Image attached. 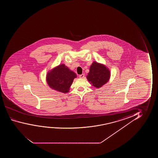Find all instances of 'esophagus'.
Instances as JSON below:
<instances>
[{"instance_id":"esophagus-1","label":"esophagus","mask_w":158,"mask_h":158,"mask_svg":"<svg viewBox=\"0 0 158 158\" xmlns=\"http://www.w3.org/2000/svg\"><path fill=\"white\" fill-rule=\"evenodd\" d=\"M85 77L84 74H80L79 75V78H84Z\"/></svg>"}]
</instances>
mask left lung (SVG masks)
Listing matches in <instances>:
<instances>
[{
  "instance_id": "1",
  "label": "left lung",
  "mask_w": 158,
  "mask_h": 158,
  "mask_svg": "<svg viewBox=\"0 0 158 158\" xmlns=\"http://www.w3.org/2000/svg\"><path fill=\"white\" fill-rule=\"evenodd\" d=\"M110 75L108 68L103 64L94 61L90 66L87 79L92 86L100 88L108 82Z\"/></svg>"
}]
</instances>
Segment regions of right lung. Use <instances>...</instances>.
I'll return each mask as SVG.
<instances>
[{
  "mask_svg": "<svg viewBox=\"0 0 158 158\" xmlns=\"http://www.w3.org/2000/svg\"><path fill=\"white\" fill-rule=\"evenodd\" d=\"M77 77L74 72L64 64H61L48 72L46 81L51 89L66 93L69 92V87Z\"/></svg>",
  "mask_w": 158,
  "mask_h": 158,
  "instance_id": "obj_1",
  "label": "right lung"
}]
</instances>
